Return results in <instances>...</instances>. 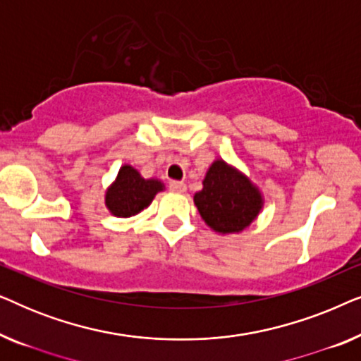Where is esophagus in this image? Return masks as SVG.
<instances>
[{
    "label": "esophagus",
    "instance_id": "34e87169",
    "mask_svg": "<svg viewBox=\"0 0 361 361\" xmlns=\"http://www.w3.org/2000/svg\"><path fill=\"white\" fill-rule=\"evenodd\" d=\"M169 189L172 192H179V194H182V192H185V184H184V182H179V180H171L169 182Z\"/></svg>",
    "mask_w": 361,
    "mask_h": 361
}]
</instances>
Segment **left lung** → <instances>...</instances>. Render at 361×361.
Segmentation results:
<instances>
[{"instance_id":"1","label":"left lung","mask_w":361,"mask_h":361,"mask_svg":"<svg viewBox=\"0 0 361 361\" xmlns=\"http://www.w3.org/2000/svg\"><path fill=\"white\" fill-rule=\"evenodd\" d=\"M194 202L205 224L221 233L241 231L261 209L259 192L243 174L224 161H215L204 179V189Z\"/></svg>"}]
</instances>
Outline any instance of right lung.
Wrapping results in <instances>:
<instances>
[{
    "mask_svg": "<svg viewBox=\"0 0 361 361\" xmlns=\"http://www.w3.org/2000/svg\"><path fill=\"white\" fill-rule=\"evenodd\" d=\"M162 190V184L154 179H142L131 166H123L116 182L106 192V207L116 216H131L146 209Z\"/></svg>",
    "mask_w": 361,
    "mask_h": 361,
    "instance_id": "1",
    "label": "right lung"
}]
</instances>
